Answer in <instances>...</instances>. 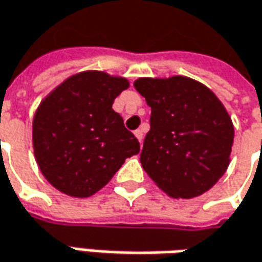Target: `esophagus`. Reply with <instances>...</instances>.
<instances>
[{"label": "esophagus", "instance_id": "1", "mask_svg": "<svg viewBox=\"0 0 262 262\" xmlns=\"http://www.w3.org/2000/svg\"><path fill=\"white\" fill-rule=\"evenodd\" d=\"M135 136H136V138H138V140H139L140 143H142V140H143V132L140 130V129L135 130Z\"/></svg>", "mask_w": 262, "mask_h": 262}]
</instances>
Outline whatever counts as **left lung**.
Instances as JSON below:
<instances>
[{"label":"left lung","mask_w":262,"mask_h":262,"mask_svg":"<svg viewBox=\"0 0 262 262\" xmlns=\"http://www.w3.org/2000/svg\"><path fill=\"white\" fill-rule=\"evenodd\" d=\"M150 107V130L140 164L172 199L202 195L229 167L233 123L210 88L193 78H138Z\"/></svg>","instance_id":"obj_1"}]
</instances>
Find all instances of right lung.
<instances>
[{"instance_id":"right-lung-1","label":"right lung","mask_w":262,"mask_h":262,"mask_svg":"<svg viewBox=\"0 0 262 262\" xmlns=\"http://www.w3.org/2000/svg\"><path fill=\"white\" fill-rule=\"evenodd\" d=\"M124 77L82 71L67 78L39 104L33 117L34 158L60 193L85 199L101 190L139 142L112 105L129 88Z\"/></svg>"}]
</instances>
